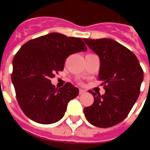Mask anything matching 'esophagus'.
<instances>
[{"instance_id": "esophagus-1", "label": "esophagus", "mask_w": 150, "mask_h": 150, "mask_svg": "<svg viewBox=\"0 0 150 150\" xmlns=\"http://www.w3.org/2000/svg\"><path fill=\"white\" fill-rule=\"evenodd\" d=\"M85 93V90H83V89H79V94L81 95V94H83Z\"/></svg>"}]
</instances>
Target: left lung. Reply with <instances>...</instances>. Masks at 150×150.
<instances>
[{"mask_svg": "<svg viewBox=\"0 0 150 150\" xmlns=\"http://www.w3.org/2000/svg\"><path fill=\"white\" fill-rule=\"evenodd\" d=\"M100 57L99 80L105 93L92 90L94 102L83 111L93 125L109 128L121 122L136 102L143 80V71L135 54L111 39H83Z\"/></svg>", "mask_w": 150, "mask_h": 150, "instance_id": "obj_1", "label": "left lung"}]
</instances>
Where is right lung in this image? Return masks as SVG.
Returning <instances> with one entry per match:
<instances>
[{
  "label": "right lung",
  "instance_id": "add662e5",
  "mask_svg": "<svg viewBox=\"0 0 150 150\" xmlns=\"http://www.w3.org/2000/svg\"><path fill=\"white\" fill-rule=\"evenodd\" d=\"M87 48L81 38L52 33L28 41L13 59L11 81L21 109L29 118L43 125L55 123L64 115L68 102L79 89L67 82L57 89L50 79L63 71L69 55Z\"/></svg>",
  "mask_w": 150,
  "mask_h": 150
}]
</instances>
